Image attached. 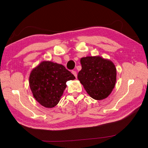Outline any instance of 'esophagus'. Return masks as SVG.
Instances as JSON below:
<instances>
[{
	"instance_id": "34e87169",
	"label": "esophagus",
	"mask_w": 148,
	"mask_h": 148,
	"mask_svg": "<svg viewBox=\"0 0 148 148\" xmlns=\"http://www.w3.org/2000/svg\"><path fill=\"white\" fill-rule=\"evenodd\" d=\"M72 73L74 74V76L75 77H77V72H76V71H72Z\"/></svg>"
}]
</instances>
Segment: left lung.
Returning a JSON list of instances; mask_svg holds the SVG:
<instances>
[{
    "label": "left lung",
    "instance_id": "1",
    "mask_svg": "<svg viewBox=\"0 0 148 148\" xmlns=\"http://www.w3.org/2000/svg\"><path fill=\"white\" fill-rule=\"evenodd\" d=\"M82 70L77 79L87 93L95 100L107 98L116 82V69L108 59L100 56L86 57L80 59Z\"/></svg>",
    "mask_w": 148,
    "mask_h": 148
}]
</instances>
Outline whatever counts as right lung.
I'll return each instance as SVG.
<instances>
[{"label":"right lung","instance_id":"right-lung-1","mask_svg":"<svg viewBox=\"0 0 148 148\" xmlns=\"http://www.w3.org/2000/svg\"><path fill=\"white\" fill-rule=\"evenodd\" d=\"M75 78L63 65L44 61L32 69L29 86L37 102L46 108H53L59 103L66 82Z\"/></svg>","mask_w":148,"mask_h":148}]
</instances>
